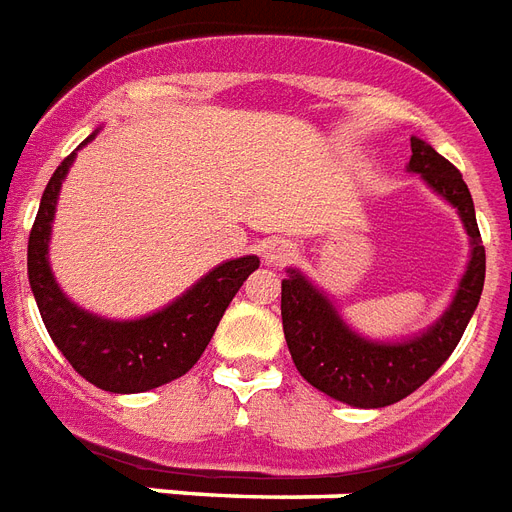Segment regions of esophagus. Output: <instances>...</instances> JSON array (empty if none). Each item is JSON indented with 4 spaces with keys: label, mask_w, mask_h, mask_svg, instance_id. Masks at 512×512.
Here are the masks:
<instances>
[{
    "label": "esophagus",
    "mask_w": 512,
    "mask_h": 512,
    "mask_svg": "<svg viewBox=\"0 0 512 512\" xmlns=\"http://www.w3.org/2000/svg\"><path fill=\"white\" fill-rule=\"evenodd\" d=\"M293 244L290 241H268L266 252H263V257H266V263H271V266H282V263H287L290 257H293Z\"/></svg>",
    "instance_id": "esophagus-1"
}]
</instances>
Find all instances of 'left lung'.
Segmentation results:
<instances>
[{"label": "left lung", "mask_w": 512, "mask_h": 512, "mask_svg": "<svg viewBox=\"0 0 512 512\" xmlns=\"http://www.w3.org/2000/svg\"><path fill=\"white\" fill-rule=\"evenodd\" d=\"M410 146L412 173H420L434 192L458 208L472 238L467 274L439 323L410 342H369L342 323L331 301L320 290H314L306 276L287 271L290 276L282 279V328L295 369L317 391L352 407H388L418 391L456 350L483 293L486 249L480 244L478 219L467 184L456 165L437 154L429 143L412 138Z\"/></svg>", "instance_id": "1"}]
</instances>
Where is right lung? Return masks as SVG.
I'll return each mask as SVG.
<instances>
[{
  "mask_svg": "<svg viewBox=\"0 0 512 512\" xmlns=\"http://www.w3.org/2000/svg\"><path fill=\"white\" fill-rule=\"evenodd\" d=\"M92 140V138H86ZM83 140V143H86ZM75 151L54 170L29 233V285L54 344L83 380L111 393H143L187 374L217 331L222 314L260 260L255 255L222 263L198 285L143 320H102L70 304L48 268V236L56 195Z\"/></svg>",
  "mask_w": 512,
  "mask_h": 512,
  "instance_id": "right-lung-1",
  "label": "right lung"
}]
</instances>
